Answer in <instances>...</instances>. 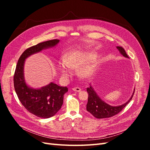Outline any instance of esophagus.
I'll return each mask as SVG.
<instances>
[{"label":"esophagus","mask_w":150,"mask_h":150,"mask_svg":"<svg viewBox=\"0 0 150 150\" xmlns=\"http://www.w3.org/2000/svg\"><path fill=\"white\" fill-rule=\"evenodd\" d=\"M72 90L74 91H76V92H80L81 91V88H72Z\"/></svg>","instance_id":"obj_1"}]
</instances>
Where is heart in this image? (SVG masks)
Segmentation results:
<instances>
[{
  "label": "heart",
  "instance_id": "heart-1",
  "mask_svg": "<svg viewBox=\"0 0 150 150\" xmlns=\"http://www.w3.org/2000/svg\"><path fill=\"white\" fill-rule=\"evenodd\" d=\"M94 54L74 51L69 52L65 57V59H61L59 62V69L62 74L64 76H69L72 71L71 69L79 68L78 74L83 78H88L91 76L97 68L96 61H92L86 64L91 60L94 59Z\"/></svg>",
  "mask_w": 150,
  "mask_h": 150
}]
</instances>
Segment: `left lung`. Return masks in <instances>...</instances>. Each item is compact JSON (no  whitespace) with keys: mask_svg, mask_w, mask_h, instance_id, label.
<instances>
[{"mask_svg":"<svg viewBox=\"0 0 150 150\" xmlns=\"http://www.w3.org/2000/svg\"><path fill=\"white\" fill-rule=\"evenodd\" d=\"M116 48L119 50L120 54L122 56L129 59L128 56L127 55L123 48L120 46H117ZM87 92L89 96L88 103L86 105V110L95 117L101 119L113 116L120 112L131 100L134 93V89L128 101L119 106H111L102 100L95 91L91 84H89V87L87 88Z\"/></svg>","mask_w":150,"mask_h":150,"instance_id":"8db88e82","label":"left lung"}]
</instances>
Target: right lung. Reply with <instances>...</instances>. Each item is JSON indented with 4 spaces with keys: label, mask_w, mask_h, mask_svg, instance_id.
I'll return each instance as SVG.
<instances>
[{
    "label": "right lung",
    "mask_w": 150,
    "mask_h": 150,
    "mask_svg": "<svg viewBox=\"0 0 150 150\" xmlns=\"http://www.w3.org/2000/svg\"><path fill=\"white\" fill-rule=\"evenodd\" d=\"M59 42L58 39L50 40L27 49L18 60L13 76L15 91L21 103L29 112L41 118H49L56 114L62 105L64 95L68 89L54 83L40 88L30 87L24 78V63L30 56L55 47Z\"/></svg>",
    "instance_id": "add662e5"
}]
</instances>
